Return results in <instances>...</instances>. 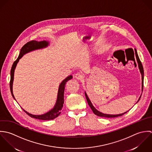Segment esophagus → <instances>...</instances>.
Masks as SVG:
<instances>
[{"label":"esophagus","instance_id":"obj_1","mask_svg":"<svg viewBox=\"0 0 152 152\" xmlns=\"http://www.w3.org/2000/svg\"><path fill=\"white\" fill-rule=\"evenodd\" d=\"M75 77L79 80H82L83 79V76L81 73L79 72L75 75Z\"/></svg>","mask_w":152,"mask_h":152}]
</instances>
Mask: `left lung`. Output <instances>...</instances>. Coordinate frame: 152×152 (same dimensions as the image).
<instances>
[{
	"instance_id": "8db88e82",
	"label": "left lung",
	"mask_w": 152,
	"mask_h": 152,
	"mask_svg": "<svg viewBox=\"0 0 152 152\" xmlns=\"http://www.w3.org/2000/svg\"><path fill=\"white\" fill-rule=\"evenodd\" d=\"M135 55H136V61L137 62V64H138V66H139V68L140 69V72L142 74V91H143V79H144V70H143V66H142V62L141 61H140V59L138 56V55H137V51L135 50ZM85 96H86V100H87V102L88 103V104L89 106H90V107L91 108L93 112L97 116H100V117H104V118H116V117H119V116H121L122 115H123L124 114L126 113L128 111H127L126 112H124L123 113H121V114H119V115H106V114H104V113H101L100 112H99L98 110H97L94 107V106L92 105L91 104V100H89L88 95L86 94V93H85ZM141 97V96H140ZM140 97H139V99L138 100V101L140 100ZM137 101V102H138Z\"/></svg>"
}]
</instances>
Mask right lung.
Wrapping results in <instances>:
<instances>
[{"label":"right lung","instance_id":"1","mask_svg":"<svg viewBox=\"0 0 152 152\" xmlns=\"http://www.w3.org/2000/svg\"><path fill=\"white\" fill-rule=\"evenodd\" d=\"M49 43L46 41H40L37 42L36 40H31L30 42H28L26 43L20 49V52L19 53V55L18 58V59L14 61L12 68L10 70V89L11 91V94L15 99L14 95L13 94V90H12V86H13V78H14V72L16 66V64L19 61V59L23 56V55L32 51L36 49H42L43 48H46L48 46ZM72 79V76H69L67 77L64 80L62 81L61 85H59L58 94V99L56 103V104L53 109H52L49 112L42 115H33L29 113L26 111H25L24 109L23 111L26 113L31 118H33L35 119H37L39 120H43V121H47V120H52L57 118L61 113V110L63 107V103H64V86L67 81Z\"/></svg>","mask_w":152,"mask_h":152}]
</instances>
